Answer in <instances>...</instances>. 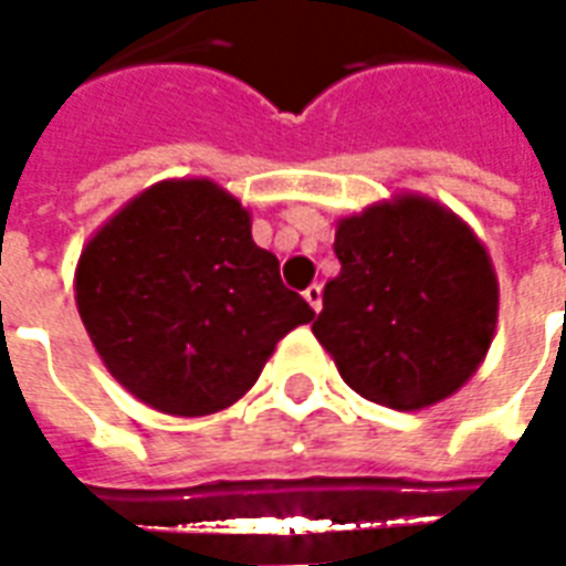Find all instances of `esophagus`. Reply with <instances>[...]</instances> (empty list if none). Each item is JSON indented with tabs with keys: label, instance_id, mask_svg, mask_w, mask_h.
I'll use <instances>...</instances> for the list:
<instances>
[{
	"label": "esophagus",
	"instance_id": "34e87169",
	"mask_svg": "<svg viewBox=\"0 0 566 566\" xmlns=\"http://www.w3.org/2000/svg\"><path fill=\"white\" fill-rule=\"evenodd\" d=\"M303 296H306V303L315 312H321V284H308L306 291H303Z\"/></svg>",
	"mask_w": 566,
	"mask_h": 566
}]
</instances>
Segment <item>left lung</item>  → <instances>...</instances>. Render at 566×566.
I'll list each match as a JSON object with an SVG mask.
<instances>
[{
    "instance_id": "8db88e82",
    "label": "left lung",
    "mask_w": 566,
    "mask_h": 566,
    "mask_svg": "<svg viewBox=\"0 0 566 566\" xmlns=\"http://www.w3.org/2000/svg\"><path fill=\"white\" fill-rule=\"evenodd\" d=\"M343 263L312 333L345 385L400 412L446 400L485 360L497 275L485 245L433 199L400 193L343 218Z\"/></svg>"
}]
</instances>
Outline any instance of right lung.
Instances as JSON below:
<instances>
[{
    "instance_id": "right-lung-1",
    "label": "right lung",
    "mask_w": 566,
    "mask_h": 566,
    "mask_svg": "<svg viewBox=\"0 0 566 566\" xmlns=\"http://www.w3.org/2000/svg\"><path fill=\"white\" fill-rule=\"evenodd\" d=\"M75 303L108 373L157 412L233 406L282 336L315 312L251 239V214L209 178L142 190L84 245Z\"/></svg>"
}]
</instances>
